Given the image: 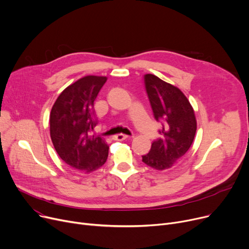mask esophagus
Instances as JSON below:
<instances>
[{
    "mask_svg": "<svg viewBox=\"0 0 249 249\" xmlns=\"http://www.w3.org/2000/svg\"><path fill=\"white\" fill-rule=\"evenodd\" d=\"M125 139H127V136L124 135V134H119V135H116V136L113 137L114 141H124Z\"/></svg>",
    "mask_w": 249,
    "mask_h": 249,
    "instance_id": "34e87169",
    "label": "esophagus"
}]
</instances>
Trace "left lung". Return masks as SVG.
<instances>
[{
	"label": "left lung",
	"instance_id": "obj_1",
	"mask_svg": "<svg viewBox=\"0 0 249 249\" xmlns=\"http://www.w3.org/2000/svg\"><path fill=\"white\" fill-rule=\"evenodd\" d=\"M143 78L155 119L162 122V137L153 142L151 151L142 156V162L163 171L172 168L191 147L197 129L196 116L178 87L154 74H145Z\"/></svg>",
	"mask_w": 249,
	"mask_h": 249
}]
</instances>
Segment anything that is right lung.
I'll list each match as a JSON object with an SVG mask.
<instances>
[{"label": "right lung", "instance_id": "add662e5", "mask_svg": "<svg viewBox=\"0 0 249 249\" xmlns=\"http://www.w3.org/2000/svg\"><path fill=\"white\" fill-rule=\"evenodd\" d=\"M106 76L87 75L70 84L57 97L50 112V137L61 160L71 168L91 173L107 162L108 145L89 133L97 122L94 100Z\"/></svg>", "mask_w": 249, "mask_h": 249}]
</instances>
